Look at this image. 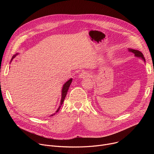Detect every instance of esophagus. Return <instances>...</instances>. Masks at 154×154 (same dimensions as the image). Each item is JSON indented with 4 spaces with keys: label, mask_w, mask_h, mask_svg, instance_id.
<instances>
[{
    "label": "esophagus",
    "mask_w": 154,
    "mask_h": 154,
    "mask_svg": "<svg viewBox=\"0 0 154 154\" xmlns=\"http://www.w3.org/2000/svg\"><path fill=\"white\" fill-rule=\"evenodd\" d=\"M89 76H90V73H88V72H85V71H84V72H81L79 74V77L82 78V79L88 77Z\"/></svg>",
    "instance_id": "esophagus-1"
}]
</instances>
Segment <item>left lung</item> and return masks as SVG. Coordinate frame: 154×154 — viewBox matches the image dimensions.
Wrapping results in <instances>:
<instances>
[{"label": "left lung", "mask_w": 154, "mask_h": 154, "mask_svg": "<svg viewBox=\"0 0 154 154\" xmlns=\"http://www.w3.org/2000/svg\"><path fill=\"white\" fill-rule=\"evenodd\" d=\"M128 51H130V52H133V53L135 54V55L136 57H141L144 61H145V58H144V57H143V55L142 54V53L140 51H137V50H134V49H129Z\"/></svg>", "instance_id": "1"}]
</instances>
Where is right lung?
<instances>
[{
	"label": "right lung",
	"mask_w": 154,
	"mask_h": 154,
	"mask_svg": "<svg viewBox=\"0 0 154 154\" xmlns=\"http://www.w3.org/2000/svg\"><path fill=\"white\" fill-rule=\"evenodd\" d=\"M17 55V54H16L15 55H14L13 57H12V60ZM72 79H70V80H69L67 82H66V84H65L63 85V88H62V99H61V101H60V105L59 106V108H58V109L57 110V111H56V113L57 112H59V110H60V107H61V106L62 105V103H63V101H64V99H65V98H66V95H67V91H68V90H69V87H70V84H71V82H72ZM56 113H54V114H53V115H52L51 116H54V115H55Z\"/></svg>",
	"instance_id": "obj_1"
}]
</instances>
